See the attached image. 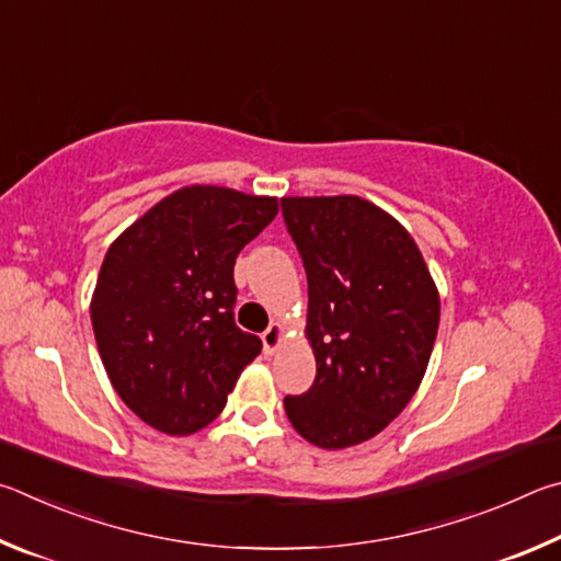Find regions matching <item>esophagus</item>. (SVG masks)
I'll list each match as a JSON object with an SVG mask.
<instances>
[{"instance_id":"obj_1","label":"esophagus","mask_w":561,"mask_h":561,"mask_svg":"<svg viewBox=\"0 0 561 561\" xmlns=\"http://www.w3.org/2000/svg\"><path fill=\"white\" fill-rule=\"evenodd\" d=\"M261 340L265 355H275V350L283 345V340H286V328H283L280 322H273V325L263 332Z\"/></svg>"}]
</instances>
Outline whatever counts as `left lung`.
Wrapping results in <instances>:
<instances>
[{"instance_id": "obj_1", "label": "left lung", "mask_w": 561, "mask_h": 561, "mask_svg": "<svg viewBox=\"0 0 561 561\" xmlns=\"http://www.w3.org/2000/svg\"><path fill=\"white\" fill-rule=\"evenodd\" d=\"M308 273L306 337L318 377L286 397L293 428L325 450L375 438L416 394L434 352L440 298L416 241L352 194L283 196Z\"/></svg>"}]
</instances>
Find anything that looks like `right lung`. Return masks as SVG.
Instances as JSON below:
<instances>
[{"label":"right lung","mask_w":561,"mask_h":561,"mask_svg":"<svg viewBox=\"0 0 561 561\" xmlns=\"http://www.w3.org/2000/svg\"><path fill=\"white\" fill-rule=\"evenodd\" d=\"M278 214L275 196L190 184L107 249L91 322L117 397L170 436L209 426L261 340L236 328L233 263Z\"/></svg>","instance_id":"1"}]
</instances>
